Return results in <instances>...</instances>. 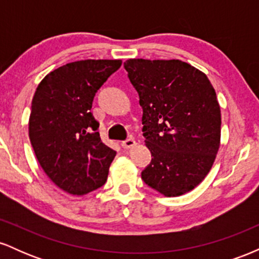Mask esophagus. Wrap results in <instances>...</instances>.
I'll use <instances>...</instances> for the list:
<instances>
[{
    "label": "esophagus",
    "mask_w": 259,
    "mask_h": 259,
    "mask_svg": "<svg viewBox=\"0 0 259 259\" xmlns=\"http://www.w3.org/2000/svg\"><path fill=\"white\" fill-rule=\"evenodd\" d=\"M135 140H134L133 138H129V139H126V140H124L123 142H121V146H123L124 148H132V147H134L135 146Z\"/></svg>",
    "instance_id": "1"
}]
</instances>
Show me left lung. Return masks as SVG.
Wrapping results in <instances>:
<instances>
[{"label":"left lung","instance_id":"1","mask_svg":"<svg viewBox=\"0 0 259 259\" xmlns=\"http://www.w3.org/2000/svg\"><path fill=\"white\" fill-rule=\"evenodd\" d=\"M142 107V135L152 154L145 184L168 197L195 189L221 142V107L207 75L179 59H127Z\"/></svg>","mask_w":259,"mask_h":259}]
</instances>
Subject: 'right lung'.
<instances>
[{
    "mask_svg": "<svg viewBox=\"0 0 259 259\" xmlns=\"http://www.w3.org/2000/svg\"><path fill=\"white\" fill-rule=\"evenodd\" d=\"M120 59H85L57 68L35 91L29 138L44 171L59 189L85 195L105 185L115 151L102 142L91 113L100 88Z\"/></svg>",
    "mask_w": 259,
    "mask_h": 259,
    "instance_id": "right-lung-1",
    "label": "right lung"
}]
</instances>
